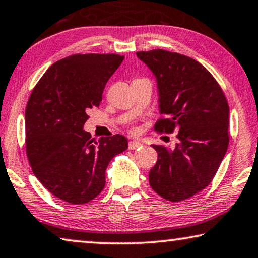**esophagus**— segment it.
Masks as SVG:
<instances>
[{
  "mask_svg": "<svg viewBox=\"0 0 258 258\" xmlns=\"http://www.w3.org/2000/svg\"><path fill=\"white\" fill-rule=\"evenodd\" d=\"M143 143L141 141H138V140H132L128 143V148L130 150H136V148H139V147H143Z\"/></svg>",
  "mask_w": 258,
  "mask_h": 258,
  "instance_id": "esophagus-1",
  "label": "esophagus"
}]
</instances>
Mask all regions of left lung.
<instances>
[{
	"instance_id": "obj_1",
	"label": "left lung",
	"mask_w": 258,
	"mask_h": 258,
	"mask_svg": "<svg viewBox=\"0 0 258 258\" xmlns=\"http://www.w3.org/2000/svg\"><path fill=\"white\" fill-rule=\"evenodd\" d=\"M137 57L157 81L159 112L166 118L155 130L179 131L174 148L153 145L158 161L150 184L166 200H186L212 182L226 155L229 106L215 78L195 59L161 49Z\"/></svg>"
}]
</instances>
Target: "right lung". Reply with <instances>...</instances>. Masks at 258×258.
Instances as JSON below:
<instances>
[{"label": "right lung", "instance_id": "obj_1", "mask_svg": "<svg viewBox=\"0 0 258 258\" xmlns=\"http://www.w3.org/2000/svg\"><path fill=\"white\" fill-rule=\"evenodd\" d=\"M124 56L86 53L50 67L25 108V146L31 169L50 193L71 205L93 200L105 186L112 158L127 150L121 134L98 141L84 130L105 85Z\"/></svg>", "mask_w": 258, "mask_h": 258}]
</instances>
